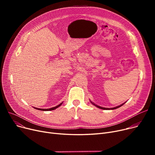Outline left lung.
<instances>
[{
    "label": "left lung",
    "instance_id": "8db88e82",
    "mask_svg": "<svg viewBox=\"0 0 155 155\" xmlns=\"http://www.w3.org/2000/svg\"><path fill=\"white\" fill-rule=\"evenodd\" d=\"M91 103L93 104V105H94L95 106H96L97 107H98V108H99V109H104V110H113V109H117V108H119V107H121L122 105H123L125 103H124V104H121V105H119V106H117V107H113V108H105V107H101V106H99V105H95V104H94L93 102H91Z\"/></svg>",
    "mask_w": 155,
    "mask_h": 155
}]
</instances>
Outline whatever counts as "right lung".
<instances>
[{
	"mask_svg": "<svg viewBox=\"0 0 155 155\" xmlns=\"http://www.w3.org/2000/svg\"><path fill=\"white\" fill-rule=\"evenodd\" d=\"M62 104H63V103H61V104H60L59 105H56V106H55V107H52V108H50V109H39V108H36V107H34V108H35V109H36L39 110H43V111H50V110H54V109H56V108H58V107H60V105H61Z\"/></svg>",
	"mask_w": 155,
	"mask_h": 155,
	"instance_id": "add662e5",
	"label": "right lung"
}]
</instances>
